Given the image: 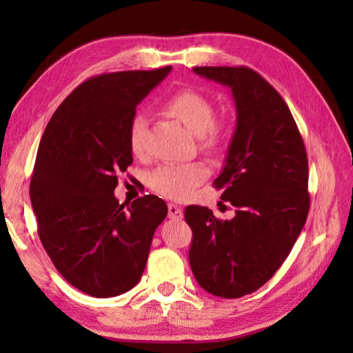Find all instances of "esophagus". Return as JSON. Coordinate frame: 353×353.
<instances>
[{
	"label": "esophagus",
	"mask_w": 353,
	"mask_h": 353,
	"mask_svg": "<svg viewBox=\"0 0 353 353\" xmlns=\"http://www.w3.org/2000/svg\"><path fill=\"white\" fill-rule=\"evenodd\" d=\"M168 216H170V219H182L183 213H182V210L177 205L170 204L168 205Z\"/></svg>",
	"instance_id": "obj_1"
}]
</instances>
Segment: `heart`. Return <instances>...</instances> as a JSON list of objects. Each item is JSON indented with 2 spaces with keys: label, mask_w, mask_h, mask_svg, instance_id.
Wrapping results in <instances>:
<instances>
[{
  "label": "heart",
  "mask_w": 353,
  "mask_h": 353,
  "mask_svg": "<svg viewBox=\"0 0 353 353\" xmlns=\"http://www.w3.org/2000/svg\"><path fill=\"white\" fill-rule=\"evenodd\" d=\"M163 109L196 135L202 151L208 155L223 154L230 139V124L225 119L214 118V107L205 94L196 90H181L165 101ZM146 126V118L143 115L130 119L129 146L135 155L145 154ZM207 176L208 168L202 162L162 165L149 172L148 183L155 193L182 201L187 199Z\"/></svg>",
  "instance_id": "heart-1"
}]
</instances>
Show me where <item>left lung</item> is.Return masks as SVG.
I'll return each instance as SVG.
<instances>
[{"instance_id": "obj_1", "label": "left lung", "mask_w": 353, "mask_h": 353, "mask_svg": "<svg viewBox=\"0 0 353 353\" xmlns=\"http://www.w3.org/2000/svg\"><path fill=\"white\" fill-rule=\"evenodd\" d=\"M201 77L232 90L236 128L213 185L235 216L221 221L207 207L188 205L193 230L188 260L198 283L224 299L250 294L290 255L310 208L308 159L288 105L248 67H194Z\"/></svg>"}]
</instances>
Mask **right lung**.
I'll use <instances>...</instances> for the list:
<instances>
[{"label": "right lung", "instance_id": "obj_1", "mask_svg": "<svg viewBox=\"0 0 353 353\" xmlns=\"http://www.w3.org/2000/svg\"><path fill=\"white\" fill-rule=\"evenodd\" d=\"M172 67L118 71L81 83L41 137L29 196L46 254L74 288L93 297L132 290L168 207L154 194L130 207L115 198L132 165L129 124Z\"/></svg>", "mask_w": 353, "mask_h": 353}]
</instances>
